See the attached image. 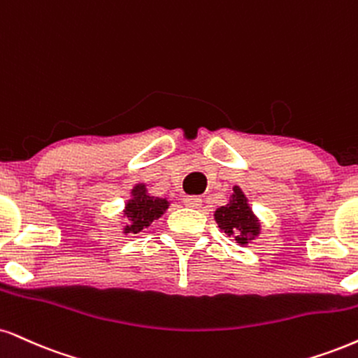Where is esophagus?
Listing matches in <instances>:
<instances>
[{
    "instance_id": "obj_1",
    "label": "esophagus",
    "mask_w": 358,
    "mask_h": 358,
    "mask_svg": "<svg viewBox=\"0 0 358 358\" xmlns=\"http://www.w3.org/2000/svg\"><path fill=\"white\" fill-rule=\"evenodd\" d=\"M183 203L187 206H190V208H200L201 206V198L200 196H195V195H188L183 198Z\"/></svg>"
}]
</instances>
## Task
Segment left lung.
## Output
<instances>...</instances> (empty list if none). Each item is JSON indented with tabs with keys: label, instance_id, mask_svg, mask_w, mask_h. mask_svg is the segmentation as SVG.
<instances>
[{
	"label": "left lung",
	"instance_id": "obj_1",
	"mask_svg": "<svg viewBox=\"0 0 358 358\" xmlns=\"http://www.w3.org/2000/svg\"><path fill=\"white\" fill-rule=\"evenodd\" d=\"M215 222L218 228L228 236H234L235 243L247 247L250 242L260 235L262 223L253 213L248 198L240 187H234V193L228 198L227 205L215 210Z\"/></svg>",
	"mask_w": 358,
	"mask_h": 358
}]
</instances>
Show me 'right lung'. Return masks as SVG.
I'll return each instance as SVG.
<instances>
[{
    "instance_id": "right-lung-1",
    "label": "right lung",
    "mask_w": 358,
    "mask_h": 358,
    "mask_svg": "<svg viewBox=\"0 0 358 358\" xmlns=\"http://www.w3.org/2000/svg\"><path fill=\"white\" fill-rule=\"evenodd\" d=\"M130 198L124 201L123 217L127 218V225H123V234H140L148 228L155 220L166 212L170 201L166 198L152 196L146 190L145 183H136L131 188Z\"/></svg>"
}]
</instances>
